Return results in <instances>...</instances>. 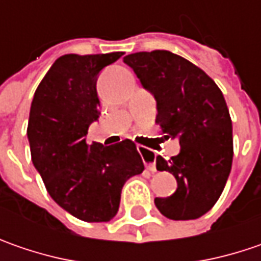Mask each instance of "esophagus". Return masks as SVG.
<instances>
[{"mask_svg":"<svg viewBox=\"0 0 261 261\" xmlns=\"http://www.w3.org/2000/svg\"><path fill=\"white\" fill-rule=\"evenodd\" d=\"M139 152L142 154V158H144V161H146V168L150 171V172H156V164H154V156H153V153L150 150H147V149H144V147H139Z\"/></svg>","mask_w":261,"mask_h":261,"instance_id":"1","label":"esophagus"}]
</instances>
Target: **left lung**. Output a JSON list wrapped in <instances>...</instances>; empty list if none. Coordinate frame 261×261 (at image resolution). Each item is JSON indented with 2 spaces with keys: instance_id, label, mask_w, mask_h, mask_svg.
<instances>
[{
  "instance_id": "left-lung-1",
  "label": "left lung",
  "mask_w": 261,
  "mask_h": 261,
  "mask_svg": "<svg viewBox=\"0 0 261 261\" xmlns=\"http://www.w3.org/2000/svg\"><path fill=\"white\" fill-rule=\"evenodd\" d=\"M124 63L156 99V124L165 137L181 146L169 161L156 158L158 171L171 172L178 188L154 198V204L168 219H197L221 197L232 166V121L225 97L201 68L172 52H136Z\"/></svg>"
}]
</instances>
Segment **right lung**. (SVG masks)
Returning a JSON list of instances; mask_svg holds the SVG:
<instances>
[{
    "label": "right lung",
    "instance_id": "1",
    "mask_svg": "<svg viewBox=\"0 0 261 261\" xmlns=\"http://www.w3.org/2000/svg\"><path fill=\"white\" fill-rule=\"evenodd\" d=\"M121 55L60 57L42 79L30 107L32 162L54 201L80 221H111L125 181L144 169L128 139L112 146L86 143L89 125L99 118L97 75Z\"/></svg>",
    "mask_w": 261,
    "mask_h": 261
}]
</instances>
